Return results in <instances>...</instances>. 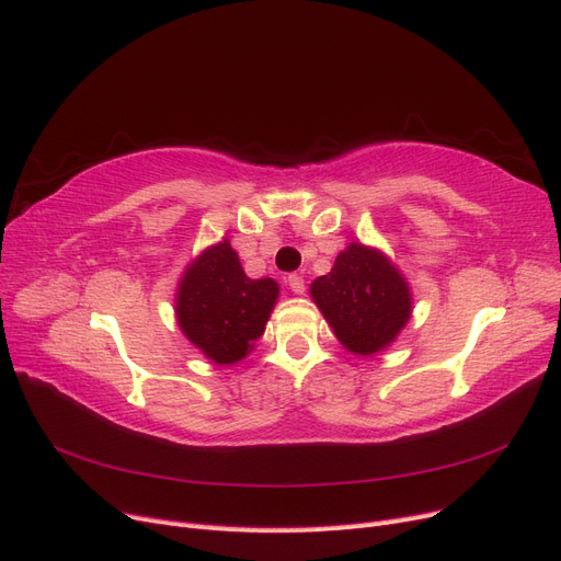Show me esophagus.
<instances>
[{"label":"esophagus","instance_id":"34e87169","mask_svg":"<svg viewBox=\"0 0 561 561\" xmlns=\"http://www.w3.org/2000/svg\"><path fill=\"white\" fill-rule=\"evenodd\" d=\"M288 286H291V291L294 294H305V279H302V275H288Z\"/></svg>","mask_w":561,"mask_h":561}]
</instances>
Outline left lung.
I'll return each mask as SVG.
<instances>
[{
	"label": "left lung",
	"mask_w": 561,
	"mask_h": 561,
	"mask_svg": "<svg viewBox=\"0 0 561 561\" xmlns=\"http://www.w3.org/2000/svg\"><path fill=\"white\" fill-rule=\"evenodd\" d=\"M310 294L342 345L360 356L387 347L410 319V291L399 270L356 242L329 275L314 279Z\"/></svg>",
	"instance_id": "1"
}]
</instances>
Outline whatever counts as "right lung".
<instances>
[{"mask_svg":"<svg viewBox=\"0 0 561 561\" xmlns=\"http://www.w3.org/2000/svg\"><path fill=\"white\" fill-rule=\"evenodd\" d=\"M279 296L275 279H249L230 242L209 247L179 284L176 319L214 364H234L263 335Z\"/></svg>","mask_w":561,"mask_h":561,"instance_id":"add662e5","label":"right lung"}]
</instances>
